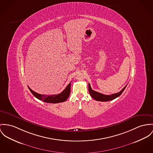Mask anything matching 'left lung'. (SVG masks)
Instances as JSON below:
<instances>
[{
  "label": "left lung",
  "instance_id": "1",
  "mask_svg": "<svg viewBox=\"0 0 153 153\" xmlns=\"http://www.w3.org/2000/svg\"><path fill=\"white\" fill-rule=\"evenodd\" d=\"M126 86H127V85L119 93H115V94H111V95H105V94H101V93H100L98 92H97V91H95L94 90H93L90 86V84L88 83V91H89V93L90 94V95L94 98V100H95L96 101H98L104 102V101H109L113 100L115 98L118 97L119 96H120L123 92V91L125 90Z\"/></svg>",
  "mask_w": 153,
  "mask_h": 153
}]
</instances>
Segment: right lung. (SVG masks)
Here are the masks:
<instances>
[{
  "label": "right lung",
  "mask_w": 153,
  "mask_h": 153,
  "mask_svg": "<svg viewBox=\"0 0 153 153\" xmlns=\"http://www.w3.org/2000/svg\"><path fill=\"white\" fill-rule=\"evenodd\" d=\"M71 83L70 82L65 88V89L60 94L50 95L38 94L32 90L29 87L28 88L31 92V93L34 95V96L38 100H41L45 102L56 104L59 102H63L66 101V100L68 98L71 94Z\"/></svg>",
  "instance_id": "obj_1"
}]
</instances>
